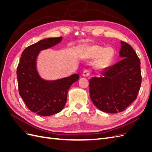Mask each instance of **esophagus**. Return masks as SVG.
I'll list each match as a JSON object with an SVG mask.
<instances>
[{"label": "esophagus", "instance_id": "obj_1", "mask_svg": "<svg viewBox=\"0 0 152 152\" xmlns=\"http://www.w3.org/2000/svg\"><path fill=\"white\" fill-rule=\"evenodd\" d=\"M90 73H91L90 70H85L83 72V73H82V76L87 77V76H89L90 75Z\"/></svg>", "mask_w": 152, "mask_h": 152}]
</instances>
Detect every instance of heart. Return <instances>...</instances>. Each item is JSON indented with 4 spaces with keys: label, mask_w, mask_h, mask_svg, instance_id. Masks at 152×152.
I'll return each mask as SVG.
<instances>
[{
    "label": "heart",
    "mask_w": 152,
    "mask_h": 152,
    "mask_svg": "<svg viewBox=\"0 0 152 152\" xmlns=\"http://www.w3.org/2000/svg\"><path fill=\"white\" fill-rule=\"evenodd\" d=\"M115 52L111 47L105 48L99 45H86L82 48L80 57L83 59H93L94 65L98 70L107 68L113 60Z\"/></svg>",
    "instance_id": "1"
}]
</instances>
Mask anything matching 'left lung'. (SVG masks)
I'll list each match as a JSON object with an SVG mask.
<instances>
[{
    "label": "left lung",
    "mask_w": 152,
    "mask_h": 152,
    "mask_svg": "<svg viewBox=\"0 0 152 152\" xmlns=\"http://www.w3.org/2000/svg\"><path fill=\"white\" fill-rule=\"evenodd\" d=\"M122 60L89 80L90 97L99 110L117 113L136 100L141 84L140 60L129 44L121 41Z\"/></svg>",
    "instance_id": "8db88e82"
}]
</instances>
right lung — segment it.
Wrapping results in <instances>:
<instances>
[{
	"label": "right lung",
	"instance_id": "obj_1",
	"mask_svg": "<svg viewBox=\"0 0 152 152\" xmlns=\"http://www.w3.org/2000/svg\"><path fill=\"white\" fill-rule=\"evenodd\" d=\"M62 39V37L45 39L27 47L17 67L20 95L29 110L41 116L61 112L66 103L69 89L79 79V75L75 73L60 79L45 80L37 70V59L40 50L54 46Z\"/></svg>",
	"mask_w": 152,
	"mask_h": 152
}]
</instances>
